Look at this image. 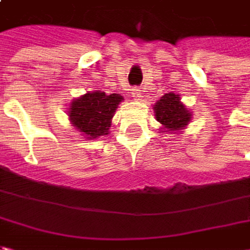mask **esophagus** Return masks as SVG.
<instances>
[{"label":"esophagus","instance_id":"1","mask_svg":"<svg viewBox=\"0 0 250 250\" xmlns=\"http://www.w3.org/2000/svg\"><path fill=\"white\" fill-rule=\"evenodd\" d=\"M131 95H133L134 99H138L141 97V90H140V88H135V90H133V92H131Z\"/></svg>","mask_w":250,"mask_h":250}]
</instances>
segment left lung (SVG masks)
Returning <instances> with one entry per match:
<instances>
[{"label":"left lung","mask_w":250,"mask_h":250,"mask_svg":"<svg viewBox=\"0 0 250 250\" xmlns=\"http://www.w3.org/2000/svg\"><path fill=\"white\" fill-rule=\"evenodd\" d=\"M155 119L159 122L162 133L181 134L192 120V112L181 102V97L167 92L153 105Z\"/></svg>","instance_id":"8db88e82"}]
</instances>
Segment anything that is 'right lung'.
<instances>
[{
	"label": "right lung",
	"mask_w": 250,
	"mask_h": 250,
	"mask_svg": "<svg viewBox=\"0 0 250 250\" xmlns=\"http://www.w3.org/2000/svg\"><path fill=\"white\" fill-rule=\"evenodd\" d=\"M123 101L125 98L120 94L108 95L102 91L85 92L69 104L67 116L70 125L87 140L108 135L115 112Z\"/></svg>",
	"instance_id": "right-lung-1"
}]
</instances>
